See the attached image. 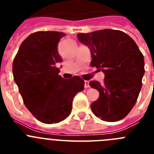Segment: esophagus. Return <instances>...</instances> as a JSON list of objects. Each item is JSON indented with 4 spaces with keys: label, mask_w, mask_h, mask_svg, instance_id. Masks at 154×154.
Listing matches in <instances>:
<instances>
[{
    "label": "esophagus",
    "mask_w": 154,
    "mask_h": 154,
    "mask_svg": "<svg viewBox=\"0 0 154 154\" xmlns=\"http://www.w3.org/2000/svg\"><path fill=\"white\" fill-rule=\"evenodd\" d=\"M85 89H89L90 85H89V81H85V85H84Z\"/></svg>",
    "instance_id": "1"
}]
</instances>
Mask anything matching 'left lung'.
<instances>
[{"label": "left lung", "instance_id": "left-lung-1", "mask_svg": "<svg viewBox=\"0 0 154 154\" xmlns=\"http://www.w3.org/2000/svg\"><path fill=\"white\" fill-rule=\"evenodd\" d=\"M77 37L90 48L91 66L105 74L103 83L89 82L99 92V99L91 104L92 112L106 122L123 119L134 106L140 92L145 72L143 55L123 31L103 29L78 34Z\"/></svg>", "mask_w": 154, "mask_h": 154}]
</instances>
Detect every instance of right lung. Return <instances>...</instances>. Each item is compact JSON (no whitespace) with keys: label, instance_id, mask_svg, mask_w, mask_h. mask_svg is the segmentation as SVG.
Returning a JSON list of instances; mask_svg holds the SVG:
<instances>
[{"label":"right lung","instance_id":"obj_1","mask_svg":"<svg viewBox=\"0 0 154 154\" xmlns=\"http://www.w3.org/2000/svg\"><path fill=\"white\" fill-rule=\"evenodd\" d=\"M65 35L58 31H37L21 43L13 62L14 79L24 105L42 123H59L72 111V100L84 89L79 76L65 79L56 63L62 61L58 42Z\"/></svg>","mask_w":154,"mask_h":154}]
</instances>
